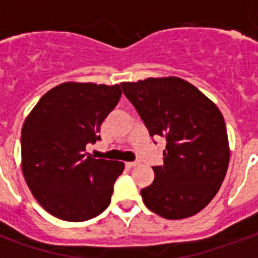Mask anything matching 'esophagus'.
<instances>
[{
  "label": "esophagus",
  "instance_id": "esophagus-1",
  "mask_svg": "<svg viewBox=\"0 0 258 258\" xmlns=\"http://www.w3.org/2000/svg\"><path fill=\"white\" fill-rule=\"evenodd\" d=\"M125 166H127L128 168H133V167H135V166H138V163H137V162H128V163H125Z\"/></svg>",
  "mask_w": 258,
  "mask_h": 258
}]
</instances>
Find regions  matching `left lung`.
Returning <instances> with one entry per match:
<instances>
[{"instance_id":"left-lung-1","label":"left lung","mask_w":258,"mask_h":258,"mask_svg":"<svg viewBox=\"0 0 258 258\" xmlns=\"http://www.w3.org/2000/svg\"><path fill=\"white\" fill-rule=\"evenodd\" d=\"M151 137H164L163 166L141 189L145 206L167 220L203 210L220 189L229 163L225 121L220 109L195 85L178 77L121 83Z\"/></svg>"}]
</instances>
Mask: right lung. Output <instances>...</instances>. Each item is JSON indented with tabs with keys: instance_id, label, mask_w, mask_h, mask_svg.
I'll return each mask as SVG.
<instances>
[{
	"instance_id": "1",
	"label": "right lung",
	"mask_w": 258,
	"mask_h": 258,
	"mask_svg": "<svg viewBox=\"0 0 258 258\" xmlns=\"http://www.w3.org/2000/svg\"><path fill=\"white\" fill-rule=\"evenodd\" d=\"M120 85L63 83L49 90L22 128V171L45 210L64 221L94 218L106 209L124 163L94 159L87 144L120 101Z\"/></svg>"
}]
</instances>
